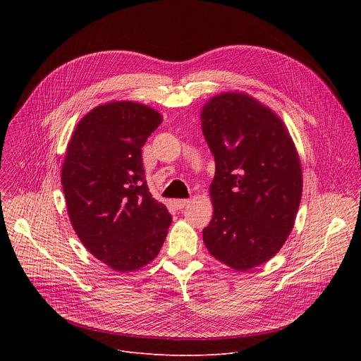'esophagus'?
Segmentation results:
<instances>
[{"instance_id":"obj_1","label":"esophagus","mask_w":361,"mask_h":361,"mask_svg":"<svg viewBox=\"0 0 361 361\" xmlns=\"http://www.w3.org/2000/svg\"><path fill=\"white\" fill-rule=\"evenodd\" d=\"M188 202H190V200H173V205L177 210L184 209Z\"/></svg>"}]
</instances>
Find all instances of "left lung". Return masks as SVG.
Returning a JSON list of instances; mask_svg holds the SVG:
<instances>
[{"instance_id": "1", "label": "left lung", "mask_w": 361, "mask_h": 361, "mask_svg": "<svg viewBox=\"0 0 361 361\" xmlns=\"http://www.w3.org/2000/svg\"><path fill=\"white\" fill-rule=\"evenodd\" d=\"M216 161L209 252L247 271L269 262L290 235L302 191L298 152L283 120L245 92H221L201 110Z\"/></svg>"}]
</instances>
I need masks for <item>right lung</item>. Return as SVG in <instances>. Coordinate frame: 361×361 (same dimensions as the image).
Wrapping results in <instances>:
<instances>
[{
    "mask_svg": "<svg viewBox=\"0 0 361 361\" xmlns=\"http://www.w3.org/2000/svg\"><path fill=\"white\" fill-rule=\"evenodd\" d=\"M163 123L134 101L97 106L77 124L61 170L67 212L84 247L114 271H135L160 252L171 224L145 183L141 148Z\"/></svg>",
    "mask_w": 361,
    "mask_h": 361,
    "instance_id": "add662e5",
    "label": "right lung"
}]
</instances>
